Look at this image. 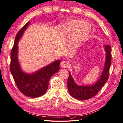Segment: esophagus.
Here are the masks:
<instances>
[{
  "label": "esophagus",
  "instance_id": "1",
  "mask_svg": "<svg viewBox=\"0 0 123 123\" xmlns=\"http://www.w3.org/2000/svg\"><path fill=\"white\" fill-rule=\"evenodd\" d=\"M60 65H61V68H68L69 66V63L68 61H64L61 62Z\"/></svg>",
  "mask_w": 123,
  "mask_h": 123
}]
</instances>
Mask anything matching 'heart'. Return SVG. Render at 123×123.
Returning a JSON list of instances; mask_svg holds the SVG:
<instances>
[{
	"instance_id": "obj_1",
	"label": "heart",
	"mask_w": 123,
	"mask_h": 123,
	"mask_svg": "<svg viewBox=\"0 0 123 123\" xmlns=\"http://www.w3.org/2000/svg\"><path fill=\"white\" fill-rule=\"evenodd\" d=\"M91 31V25L88 22L81 20L68 21L63 26L62 31L65 34L72 33L69 46L75 49L87 40Z\"/></svg>"
}]
</instances>
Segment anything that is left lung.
<instances>
[{
    "instance_id": "8db88e82",
    "label": "left lung",
    "mask_w": 123,
    "mask_h": 123,
    "mask_svg": "<svg viewBox=\"0 0 123 123\" xmlns=\"http://www.w3.org/2000/svg\"><path fill=\"white\" fill-rule=\"evenodd\" d=\"M106 58L105 66L101 78L94 85L92 86H79L76 84L72 77L70 72L68 81L69 93L73 98L79 100H86L96 95L103 87L109 78V73L111 63V48L110 45L105 46Z\"/></svg>"
}]
</instances>
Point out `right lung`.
Returning <instances> with one entry per match:
<instances>
[{
	"label": "right lung",
	"mask_w": 123,
	"mask_h": 123,
	"mask_svg": "<svg viewBox=\"0 0 123 123\" xmlns=\"http://www.w3.org/2000/svg\"><path fill=\"white\" fill-rule=\"evenodd\" d=\"M29 25V22H27L15 36L11 53L10 71L16 85L23 94L30 98H38L47 92L50 78L59 71L61 61H55L32 74L25 73L21 70L18 60V43Z\"/></svg>",
	"instance_id": "1"
}]
</instances>
